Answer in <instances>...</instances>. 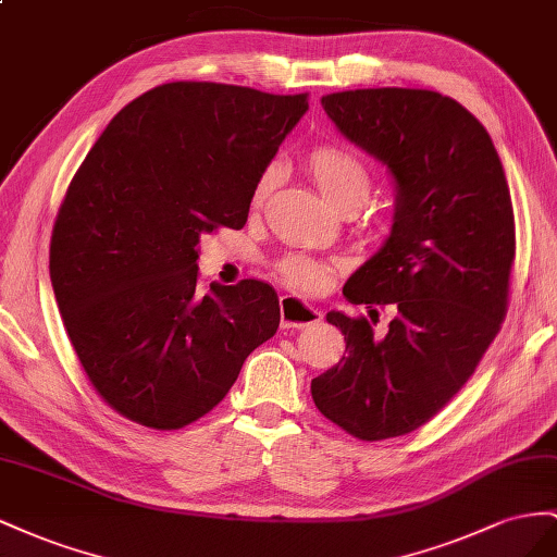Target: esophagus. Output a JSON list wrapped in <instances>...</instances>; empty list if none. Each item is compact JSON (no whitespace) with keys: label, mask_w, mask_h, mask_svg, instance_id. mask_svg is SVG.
I'll use <instances>...</instances> for the list:
<instances>
[{"label":"esophagus","mask_w":557,"mask_h":557,"mask_svg":"<svg viewBox=\"0 0 557 557\" xmlns=\"http://www.w3.org/2000/svg\"><path fill=\"white\" fill-rule=\"evenodd\" d=\"M322 320V312L314 310L306 300L296 296H280V322L282 329H306Z\"/></svg>","instance_id":"esophagus-1"}]
</instances>
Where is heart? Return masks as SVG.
<instances>
[{
	"label": "heart",
	"mask_w": 557,
	"mask_h": 557,
	"mask_svg": "<svg viewBox=\"0 0 557 557\" xmlns=\"http://www.w3.org/2000/svg\"><path fill=\"white\" fill-rule=\"evenodd\" d=\"M308 165L317 186H320V190L329 202L341 205L343 200H359V202L367 200L369 188H371V172L355 151L338 145L317 147L308 158ZM275 182H277V165L270 163L259 174L257 184H253V194H251L253 205H261L270 196ZM280 275L289 284V287L300 292L322 289L326 280L324 268L320 263H314L312 259L304 257V253H292V257L284 259L280 263Z\"/></svg>",
	"instance_id": "b5f03b06"
}]
</instances>
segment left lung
I'll return each mask as SVG.
<instances>
[{
	"label": "left lung",
	"mask_w": 557,
	"mask_h": 557,
	"mask_svg": "<svg viewBox=\"0 0 557 557\" xmlns=\"http://www.w3.org/2000/svg\"><path fill=\"white\" fill-rule=\"evenodd\" d=\"M322 107L387 165L392 233L343 296L372 317L331 310L345 357L310 385L324 418L361 441L416 432L465 387L508 308L513 205L487 131L436 90L359 88ZM393 322L374 329L376 308Z\"/></svg>",
	"instance_id": "left-lung-1"
}]
</instances>
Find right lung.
<instances>
[{
  "label": "right lung",
  "instance_id": "1",
  "mask_svg": "<svg viewBox=\"0 0 557 557\" xmlns=\"http://www.w3.org/2000/svg\"><path fill=\"white\" fill-rule=\"evenodd\" d=\"M306 111L308 92L163 84L125 104L76 170L51 235V282L90 385L123 418L196 422L275 336L270 284L198 292V243L247 224L253 184Z\"/></svg>",
  "mask_w": 557,
  "mask_h": 557
}]
</instances>
